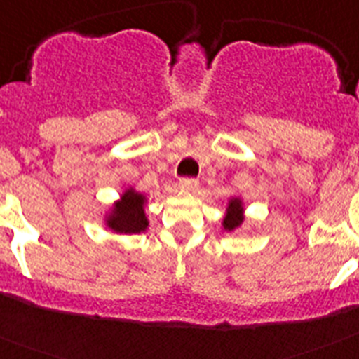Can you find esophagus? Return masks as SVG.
Segmentation results:
<instances>
[{
	"mask_svg": "<svg viewBox=\"0 0 359 359\" xmlns=\"http://www.w3.org/2000/svg\"><path fill=\"white\" fill-rule=\"evenodd\" d=\"M198 185L199 182L196 180V177H182V180H180V187L185 190H196L198 189Z\"/></svg>",
	"mask_w": 359,
	"mask_h": 359,
	"instance_id": "esophagus-1",
	"label": "esophagus"
}]
</instances>
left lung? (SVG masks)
<instances>
[{"mask_svg": "<svg viewBox=\"0 0 359 359\" xmlns=\"http://www.w3.org/2000/svg\"><path fill=\"white\" fill-rule=\"evenodd\" d=\"M226 219H224V230H233L243 223V207H241L239 199H231L226 210Z\"/></svg>", "mask_w": 359, "mask_h": 359, "instance_id": "obj_1", "label": "left lung"}]
</instances>
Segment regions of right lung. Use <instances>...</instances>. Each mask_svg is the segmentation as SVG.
<instances>
[{
	"label": "right lung",
	"instance_id": "right-lung-1",
	"mask_svg": "<svg viewBox=\"0 0 359 359\" xmlns=\"http://www.w3.org/2000/svg\"><path fill=\"white\" fill-rule=\"evenodd\" d=\"M144 203V196L131 189L126 190L122 199L113 208V214L107 219V224L120 233H140L147 228Z\"/></svg>",
	"mask_w": 359,
	"mask_h": 359
}]
</instances>
